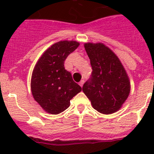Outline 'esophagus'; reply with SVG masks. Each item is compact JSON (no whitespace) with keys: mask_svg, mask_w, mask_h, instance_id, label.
<instances>
[{"mask_svg":"<svg viewBox=\"0 0 154 154\" xmlns=\"http://www.w3.org/2000/svg\"><path fill=\"white\" fill-rule=\"evenodd\" d=\"M83 83H84V80H81V81L80 82V83H79V85H80V86L81 87H83Z\"/></svg>","mask_w":154,"mask_h":154,"instance_id":"esophagus-1","label":"esophagus"}]
</instances>
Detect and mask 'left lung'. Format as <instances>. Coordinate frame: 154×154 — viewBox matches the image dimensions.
Listing matches in <instances>:
<instances>
[{
    "mask_svg": "<svg viewBox=\"0 0 154 154\" xmlns=\"http://www.w3.org/2000/svg\"><path fill=\"white\" fill-rule=\"evenodd\" d=\"M92 73L83 91L100 113L119 111L128 97L130 82L119 57L103 43H85Z\"/></svg>",
    "mask_w": 154,
    "mask_h": 154,
    "instance_id": "1",
    "label": "left lung"
}]
</instances>
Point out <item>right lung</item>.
I'll use <instances>...</instances> for the list:
<instances>
[{"label": "right lung", "instance_id": "1", "mask_svg": "<svg viewBox=\"0 0 154 154\" xmlns=\"http://www.w3.org/2000/svg\"><path fill=\"white\" fill-rule=\"evenodd\" d=\"M80 43L60 41L48 48L38 59L31 77L33 98L50 114L57 115L68 108L70 100L82 88L73 80L64 67V62Z\"/></svg>", "mask_w": 154, "mask_h": 154}]
</instances>
